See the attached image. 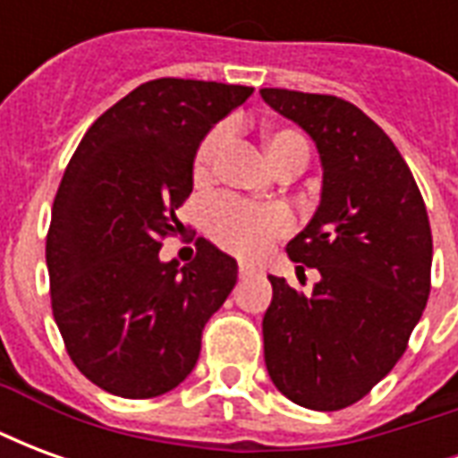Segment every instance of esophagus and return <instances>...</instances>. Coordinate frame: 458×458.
I'll return each mask as SVG.
<instances>
[{"label": "esophagus", "mask_w": 458, "mask_h": 458, "mask_svg": "<svg viewBox=\"0 0 458 458\" xmlns=\"http://www.w3.org/2000/svg\"><path fill=\"white\" fill-rule=\"evenodd\" d=\"M240 277H248V275H258V272H262V269L258 267V265H250V262H240Z\"/></svg>", "instance_id": "1"}]
</instances>
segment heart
Listing matches in <instances>:
<instances>
[{
  "instance_id": "1",
  "label": "heart",
  "mask_w": 458,
  "mask_h": 458,
  "mask_svg": "<svg viewBox=\"0 0 458 458\" xmlns=\"http://www.w3.org/2000/svg\"><path fill=\"white\" fill-rule=\"evenodd\" d=\"M225 140H228V131L218 127L200 141L196 159H193L196 181L210 179L220 151L225 147ZM265 151L269 161L275 164V169L292 159L304 161V164L309 159L307 140L289 127L269 130L265 134ZM206 230L218 248L235 252L240 258H258L275 240L287 235L292 230V218L287 210L275 208V206H252L245 200L220 196L210 200V206L206 208Z\"/></svg>"
}]
</instances>
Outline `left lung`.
Here are the masks:
<instances>
[{
    "mask_svg": "<svg viewBox=\"0 0 458 458\" xmlns=\"http://www.w3.org/2000/svg\"><path fill=\"white\" fill-rule=\"evenodd\" d=\"M262 100L314 140L321 200L287 255L318 269L311 294L269 275L265 363L292 403L334 412L373 390L403 358L432 275L422 193L393 140L336 95L262 88Z\"/></svg>",
    "mask_w": 458,
    "mask_h": 458,
    "instance_id": "1",
    "label": "left lung"
}]
</instances>
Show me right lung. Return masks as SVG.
Returning <instances> with one entry per match:
<instances>
[{
	"label": "right lung",
	"mask_w": 458,
	"mask_h": 458,
	"mask_svg": "<svg viewBox=\"0 0 458 458\" xmlns=\"http://www.w3.org/2000/svg\"><path fill=\"white\" fill-rule=\"evenodd\" d=\"M250 95L149 81L93 122L65 169L46 238L51 307L75 368L107 393L144 400L183 383L238 282V262L208 240L183 267L159 250L181 228L200 141Z\"/></svg>",
	"instance_id": "1"
}]
</instances>
